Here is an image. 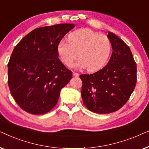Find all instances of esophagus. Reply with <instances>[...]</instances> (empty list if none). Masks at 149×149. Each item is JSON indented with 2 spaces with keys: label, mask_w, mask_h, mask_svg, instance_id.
<instances>
[{
  "label": "esophagus",
  "mask_w": 149,
  "mask_h": 149,
  "mask_svg": "<svg viewBox=\"0 0 149 149\" xmlns=\"http://www.w3.org/2000/svg\"><path fill=\"white\" fill-rule=\"evenodd\" d=\"M73 76L74 77H79V73H77V72H73Z\"/></svg>",
  "instance_id": "34e87169"
}]
</instances>
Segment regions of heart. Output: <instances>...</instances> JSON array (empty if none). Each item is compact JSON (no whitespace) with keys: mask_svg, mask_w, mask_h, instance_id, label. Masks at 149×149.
Returning a JSON list of instances; mask_svg holds the SVG:
<instances>
[{"mask_svg":"<svg viewBox=\"0 0 149 149\" xmlns=\"http://www.w3.org/2000/svg\"><path fill=\"white\" fill-rule=\"evenodd\" d=\"M68 42L62 41L58 47L60 60L70 66L74 64L79 69L87 68L95 72L104 66L111 52V43L109 38L90 29H81L72 32L68 36Z\"/></svg>","mask_w":149,"mask_h":149,"instance_id":"b5f03b06","label":"heart"}]
</instances>
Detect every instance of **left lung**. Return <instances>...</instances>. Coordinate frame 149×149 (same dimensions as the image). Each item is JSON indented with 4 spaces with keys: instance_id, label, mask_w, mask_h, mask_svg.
<instances>
[{
    "instance_id": "left-lung-1",
    "label": "left lung",
    "mask_w": 149,
    "mask_h": 149,
    "mask_svg": "<svg viewBox=\"0 0 149 149\" xmlns=\"http://www.w3.org/2000/svg\"><path fill=\"white\" fill-rule=\"evenodd\" d=\"M108 38L112 45L107 66L91 74H81L83 104L93 113L108 114L121 109L129 100L136 84V63L129 47L113 32Z\"/></svg>"
}]
</instances>
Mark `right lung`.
<instances>
[{
  "label": "right lung",
  "instance_id": "right-lung-1",
  "mask_svg": "<svg viewBox=\"0 0 149 149\" xmlns=\"http://www.w3.org/2000/svg\"><path fill=\"white\" fill-rule=\"evenodd\" d=\"M74 27L62 24L36 28L15 47L8 64V84L18 105L33 115L49 112L72 73L58 58V45Z\"/></svg>",
  "mask_w": 149,
  "mask_h": 149
}]
</instances>
